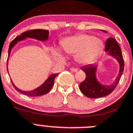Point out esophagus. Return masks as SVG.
I'll use <instances>...</instances> for the list:
<instances>
[{
    "mask_svg": "<svg viewBox=\"0 0 133 133\" xmlns=\"http://www.w3.org/2000/svg\"><path fill=\"white\" fill-rule=\"evenodd\" d=\"M70 70H71L72 72H76L78 70V69H76V68L72 67V68H70Z\"/></svg>",
    "mask_w": 133,
    "mask_h": 133,
    "instance_id": "1",
    "label": "esophagus"
}]
</instances>
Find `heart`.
<instances>
[{"instance_id":"1","label":"heart","mask_w":133,"mask_h":133,"mask_svg":"<svg viewBox=\"0 0 133 133\" xmlns=\"http://www.w3.org/2000/svg\"><path fill=\"white\" fill-rule=\"evenodd\" d=\"M63 48L66 54L75 55L76 61L87 64L98 57L103 50L102 40L86 34H80L66 38L62 43ZM59 55L62 56L59 52Z\"/></svg>"}]
</instances>
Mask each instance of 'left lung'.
Returning <instances> with one entry per match:
<instances>
[{
  "mask_svg": "<svg viewBox=\"0 0 133 133\" xmlns=\"http://www.w3.org/2000/svg\"><path fill=\"white\" fill-rule=\"evenodd\" d=\"M106 32V31H105ZM105 51L117 59L119 63V72L113 84L110 85H101L96 79L97 65L88 64L83 66L82 70L86 74V78L79 85V88L83 95L89 98H97L110 94L117 87L124 70V60L119 45L114 38L107 39L105 44Z\"/></svg>",
  "mask_w": 133,
  "mask_h": 133,
  "instance_id": "obj_1",
  "label": "left lung"
}]
</instances>
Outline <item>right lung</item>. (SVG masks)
<instances>
[{"label":"right lung","instance_id":"right-lung-1","mask_svg":"<svg viewBox=\"0 0 133 133\" xmlns=\"http://www.w3.org/2000/svg\"><path fill=\"white\" fill-rule=\"evenodd\" d=\"M49 35V31L48 30H43V29H32L30 30V31H25V32H23L21 35L17 36L16 38L14 39L12 42H11L10 46H9L8 50V58L10 54L11 50H12V48L17 44V42L21 41V40H23L26 37L28 38H32L37 39L39 40H46L48 38ZM8 66V63H7ZM8 69V66H7ZM58 74H51L48 79L45 80V82L43 83L42 85L38 87L36 89H34L32 91H22L21 89H19L17 87L14 85L12 81V85H13L14 88L16 89L18 92L22 93V94L27 95L29 97H38V96L44 95L47 94L50 91V90L52 88L53 85L54 84V80L55 78L57 76Z\"/></svg>","mask_w":133,"mask_h":133}]
</instances>
